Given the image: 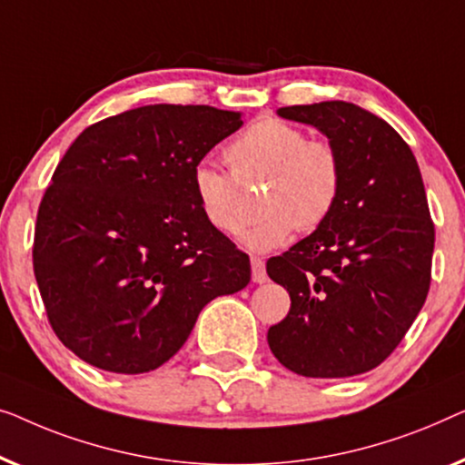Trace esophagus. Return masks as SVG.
Listing matches in <instances>:
<instances>
[{"label": "esophagus", "instance_id": "1", "mask_svg": "<svg viewBox=\"0 0 465 465\" xmlns=\"http://www.w3.org/2000/svg\"><path fill=\"white\" fill-rule=\"evenodd\" d=\"M251 267H252V282H265L267 273H265V261L261 257H251Z\"/></svg>", "mask_w": 465, "mask_h": 465}]
</instances>
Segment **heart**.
Wrapping results in <instances>:
<instances>
[{
    "instance_id": "b5f03b06",
    "label": "heart",
    "mask_w": 465,
    "mask_h": 465,
    "mask_svg": "<svg viewBox=\"0 0 465 465\" xmlns=\"http://www.w3.org/2000/svg\"><path fill=\"white\" fill-rule=\"evenodd\" d=\"M232 174L198 164L192 173L193 198L214 230L233 235L244 225L242 185L265 181L263 214L242 233L252 251H272L292 232H312L335 211L343 187V164L331 141L307 139L291 122L265 115L242 130L223 152Z\"/></svg>"
}]
</instances>
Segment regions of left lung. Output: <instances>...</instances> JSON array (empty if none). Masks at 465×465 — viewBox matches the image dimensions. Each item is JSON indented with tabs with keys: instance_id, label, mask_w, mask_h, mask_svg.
I'll list each match as a JSON object with an SVG mask.
<instances>
[{
	"instance_id": "1",
	"label": "left lung",
	"mask_w": 465,
	"mask_h": 465,
	"mask_svg": "<svg viewBox=\"0 0 465 465\" xmlns=\"http://www.w3.org/2000/svg\"><path fill=\"white\" fill-rule=\"evenodd\" d=\"M278 115L329 136L343 187L316 232L267 261L291 295L267 343L297 375H361L398 348L430 291L434 223L420 166L402 136L358 104H292Z\"/></svg>"
}]
</instances>
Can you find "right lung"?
<instances>
[{
    "instance_id": "right-lung-1",
    "label": "right lung",
    "mask_w": 465,
    "mask_h": 465,
    "mask_svg": "<svg viewBox=\"0 0 465 465\" xmlns=\"http://www.w3.org/2000/svg\"><path fill=\"white\" fill-rule=\"evenodd\" d=\"M238 111L147 104L88 126L37 211L34 272L52 331L84 362L139 375L170 361L202 307L251 282V261L206 223L192 173Z\"/></svg>"
}]
</instances>
